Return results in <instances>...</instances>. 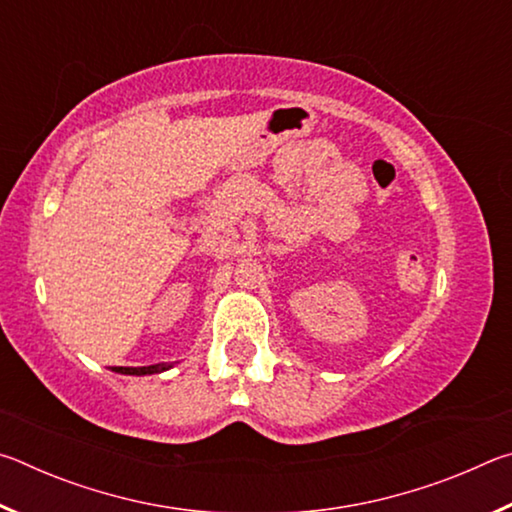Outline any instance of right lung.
<instances>
[{
  "mask_svg": "<svg viewBox=\"0 0 512 512\" xmlns=\"http://www.w3.org/2000/svg\"><path fill=\"white\" fill-rule=\"evenodd\" d=\"M171 366H164V363H155V366H142V368H124V366H115L112 370L121 372V375H155V372H162Z\"/></svg>",
  "mask_w": 512,
  "mask_h": 512,
  "instance_id": "1",
  "label": "right lung"
}]
</instances>
